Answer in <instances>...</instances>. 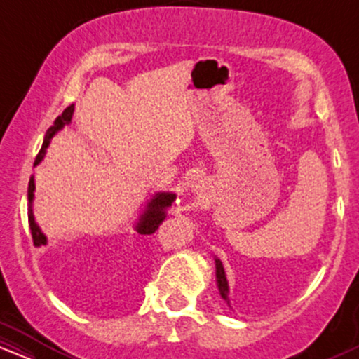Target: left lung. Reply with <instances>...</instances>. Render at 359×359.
<instances>
[{
	"instance_id": "left-lung-1",
	"label": "left lung",
	"mask_w": 359,
	"mask_h": 359,
	"mask_svg": "<svg viewBox=\"0 0 359 359\" xmlns=\"http://www.w3.org/2000/svg\"><path fill=\"white\" fill-rule=\"evenodd\" d=\"M216 282H217V288H219V294L221 297L228 302L229 306V285H228V280H226V273H224V269H222V263L221 259L216 258Z\"/></svg>"
}]
</instances>
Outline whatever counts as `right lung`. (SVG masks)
Here are the masks:
<instances>
[{"label": "right lung", "instance_id": "obj_1", "mask_svg": "<svg viewBox=\"0 0 359 359\" xmlns=\"http://www.w3.org/2000/svg\"><path fill=\"white\" fill-rule=\"evenodd\" d=\"M72 114H74V104L69 106V108H65L64 113H62L60 116L53 121V126L48 128L47 135H45V140H43V145H42V148H40L39 155H36V158H35L34 167L39 165V163L42 162L43 156H45V151H47V147L50 145L52 137L57 133V131L62 130L65 125H69V123H71ZM34 192H35V180H34V175H32L30 182H28V203H30L28 222H30V231H32V238H34L35 245H45V243H47V238H45L42 229H40L39 224L35 222L34 211H32V203H34V196H35ZM175 197H177L175 194H172V192H156L154 196V199L147 204V209L143 211L142 216H140L137 226H135L137 233H140V234L155 233L156 228H158V226L162 224V221L167 217V209L170 208L172 203H174Z\"/></svg>", "mask_w": 359, "mask_h": 359}]
</instances>
